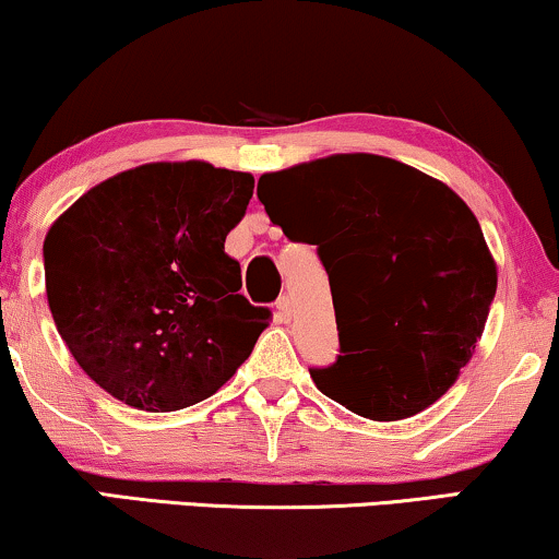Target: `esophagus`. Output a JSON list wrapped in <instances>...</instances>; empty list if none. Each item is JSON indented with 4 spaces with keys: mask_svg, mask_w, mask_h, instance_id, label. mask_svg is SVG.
I'll list each match as a JSON object with an SVG mask.
<instances>
[{
    "mask_svg": "<svg viewBox=\"0 0 559 559\" xmlns=\"http://www.w3.org/2000/svg\"><path fill=\"white\" fill-rule=\"evenodd\" d=\"M275 317H278L281 322L292 320V299H288V296H281V299L275 301Z\"/></svg>",
    "mask_w": 559,
    "mask_h": 559,
    "instance_id": "1",
    "label": "esophagus"
}]
</instances>
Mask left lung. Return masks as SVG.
<instances>
[{
	"mask_svg": "<svg viewBox=\"0 0 559 559\" xmlns=\"http://www.w3.org/2000/svg\"><path fill=\"white\" fill-rule=\"evenodd\" d=\"M258 198L330 275L341 356L317 390L369 420L441 400L483 337L498 265L447 182L381 154H330L265 173Z\"/></svg>",
	"mask_w": 559,
	"mask_h": 559,
	"instance_id": "obj_1",
	"label": "left lung"
}]
</instances>
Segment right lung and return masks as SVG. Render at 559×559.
Here are the masks:
<instances>
[{"instance_id":"add662e5","label":"right lung","mask_w":559,"mask_h":559,"mask_svg":"<svg viewBox=\"0 0 559 559\" xmlns=\"http://www.w3.org/2000/svg\"><path fill=\"white\" fill-rule=\"evenodd\" d=\"M255 178L203 159L150 162L97 182L48 229L46 296L82 371L146 413L206 400L271 322L239 294L224 239Z\"/></svg>"}]
</instances>
